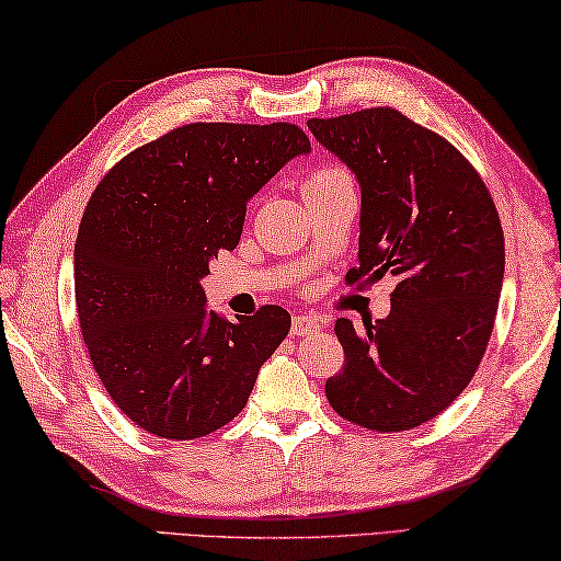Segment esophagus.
<instances>
[{"mask_svg":"<svg viewBox=\"0 0 561 561\" xmlns=\"http://www.w3.org/2000/svg\"><path fill=\"white\" fill-rule=\"evenodd\" d=\"M320 330V320L313 316H296L293 318V335H313Z\"/></svg>","mask_w":561,"mask_h":561,"instance_id":"1","label":"esophagus"}]
</instances>
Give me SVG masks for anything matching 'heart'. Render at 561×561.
Instances as JSON below:
<instances>
[{"label": "heart", "instance_id": "b5f03b06", "mask_svg": "<svg viewBox=\"0 0 561 561\" xmlns=\"http://www.w3.org/2000/svg\"><path fill=\"white\" fill-rule=\"evenodd\" d=\"M351 176L341 169V167H320L316 171H310L306 179L300 183V194L302 198H313L318 194H325V191L341 186V183H347Z\"/></svg>", "mask_w": 561, "mask_h": 561}]
</instances>
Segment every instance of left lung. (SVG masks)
Here are the masks:
<instances>
[{"label":"left lung","instance_id":"obj_1","mask_svg":"<svg viewBox=\"0 0 561 561\" xmlns=\"http://www.w3.org/2000/svg\"><path fill=\"white\" fill-rule=\"evenodd\" d=\"M310 134L360 186L357 268L392 275L388 318L335 323L345 363L328 402L355 425L400 433L453 405L484 355L504 278V236L465 156L394 108L310 118Z\"/></svg>","mask_w":561,"mask_h":561}]
</instances>
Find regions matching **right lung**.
Wrapping results in <instances>:
<instances>
[{"label": "right lung", "mask_w": 561, "mask_h": 561, "mask_svg": "<svg viewBox=\"0 0 561 561\" xmlns=\"http://www.w3.org/2000/svg\"><path fill=\"white\" fill-rule=\"evenodd\" d=\"M293 124H188L116 163L73 243L81 335L106 392L146 433L196 439L245 408L288 310L218 318L201 280L241 241L245 204L296 156Z\"/></svg>", "instance_id": "right-lung-1"}]
</instances>
